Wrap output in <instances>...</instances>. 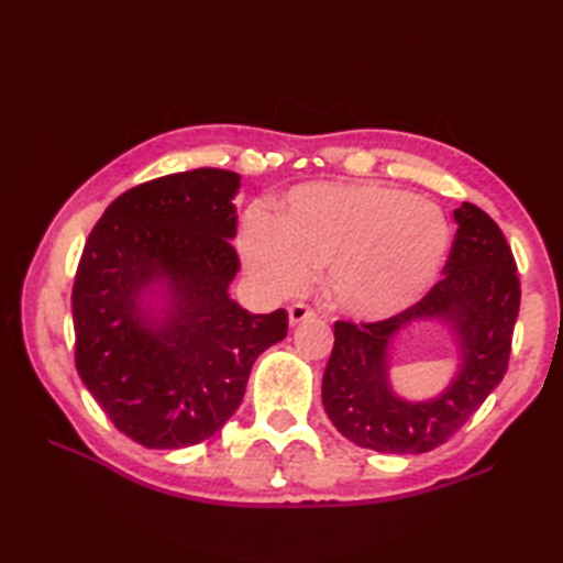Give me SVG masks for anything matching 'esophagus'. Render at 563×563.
Wrapping results in <instances>:
<instances>
[{
    "mask_svg": "<svg viewBox=\"0 0 563 563\" xmlns=\"http://www.w3.org/2000/svg\"><path fill=\"white\" fill-rule=\"evenodd\" d=\"M314 317H317V314H314V309H312V307H307V305H302V302H297V305H292V307L288 309L290 327L302 324V321H307V319H314Z\"/></svg>",
    "mask_w": 563,
    "mask_h": 563,
    "instance_id": "esophagus-1",
    "label": "esophagus"
}]
</instances>
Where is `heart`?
I'll list each match as a JSON object with an SVG mask.
<instances>
[{"mask_svg": "<svg viewBox=\"0 0 563 563\" xmlns=\"http://www.w3.org/2000/svg\"><path fill=\"white\" fill-rule=\"evenodd\" d=\"M239 246L254 278L275 295L302 290L314 268L341 314L377 321L433 288L450 249L442 212L399 188L324 181L292 188L271 220L251 212Z\"/></svg>", "mask_w": 563, "mask_h": 563, "instance_id": "heart-1", "label": "heart"}]
</instances>
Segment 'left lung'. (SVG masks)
Here are the masks:
<instances>
[{
  "mask_svg": "<svg viewBox=\"0 0 563 563\" xmlns=\"http://www.w3.org/2000/svg\"><path fill=\"white\" fill-rule=\"evenodd\" d=\"M457 234L442 280L421 302L373 324H333V351L321 382V401L343 438L375 452L435 450L470 421L500 379L510 357L520 309L516 258L488 214L462 202ZM438 320L459 349V369L435 398L411 402L390 387V349L404 330Z\"/></svg>",
  "mask_w": 563,
  "mask_h": 563,
  "instance_id": "left-lung-1",
  "label": "left lung"
}]
</instances>
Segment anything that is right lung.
<instances>
[{
  "label": "right lung",
  "instance_id": "1",
  "mask_svg": "<svg viewBox=\"0 0 563 563\" xmlns=\"http://www.w3.org/2000/svg\"><path fill=\"white\" fill-rule=\"evenodd\" d=\"M242 176L178 172L118 196L93 227L71 290L75 361L113 426L152 450L212 438L244 399L256 357L288 312L251 314L239 273Z\"/></svg>",
  "mask_w": 563,
  "mask_h": 563
}]
</instances>
